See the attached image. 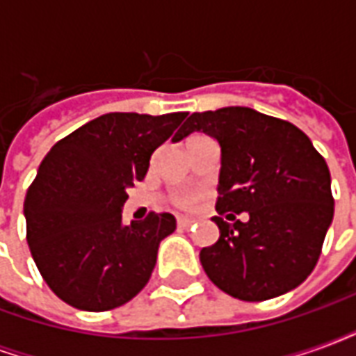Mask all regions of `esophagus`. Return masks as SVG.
Masks as SVG:
<instances>
[{
	"instance_id": "34e87169",
	"label": "esophagus",
	"mask_w": 356,
	"mask_h": 356,
	"mask_svg": "<svg viewBox=\"0 0 356 356\" xmlns=\"http://www.w3.org/2000/svg\"><path fill=\"white\" fill-rule=\"evenodd\" d=\"M193 223H194V219H191V217H177V225L181 227V229H188Z\"/></svg>"
}]
</instances>
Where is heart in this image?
I'll return each instance as SVG.
<instances>
[{
	"instance_id": "b5f03b06",
	"label": "heart",
	"mask_w": 356,
	"mask_h": 356,
	"mask_svg": "<svg viewBox=\"0 0 356 356\" xmlns=\"http://www.w3.org/2000/svg\"><path fill=\"white\" fill-rule=\"evenodd\" d=\"M196 139H202V137H193L191 140H196ZM188 140V143H191ZM194 200H196V196L194 194H177L175 198H173V202L177 204V206H181V208H188V206H193Z\"/></svg>"
}]
</instances>
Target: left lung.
<instances>
[{
  "instance_id": "1",
  "label": "left lung",
  "mask_w": 356,
  "mask_h": 356,
  "mask_svg": "<svg viewBox=\"0 0 356 356\" xmlns=\"http://www.w3.org/2000/svg\"><path fill=\"white\" fill-rule=\"evenodd\" d=\"M202 131L221 147L213 221L219 240L200 263L219 290L265 301L313 273L334 219L330 170L311 139L286 120L246 106L194 112L175 140ZM246 213L248 222L236 216Z\"/></svg>"
}]
</instances>
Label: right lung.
<instances>
[{
	"mask_svg": "<svg viewBox=\"0 0 356 356\" xmlns=\"http://www.w3.org/2000/svg\"><path fill=\"white\" fill-rule=\"evenodd\" d=\"M186 112H110L51 148L24 198L26 240L55 296L81 311L124 305L147 286L158 246L175 231L171 213L124 225L127 188Z\"/></svg>",
	"mask_w": 356,
	"mask_h": 356,
	"instance_id": "add662e5",
	"label": "right lung"
}]
</instances>
